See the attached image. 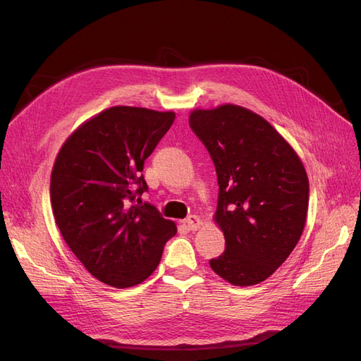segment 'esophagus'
Segmentation results:
<instances>
[{
  "label": "esophagus",
  "instance_id": "34e87169",
  "mask_svg": "<svg viewBox=\"0 0 361 361\" xmlns=\"http://www.w3.org/2000/svg\"><path fill=\"white\" fill-rule=\"evenodd\" d=\"M202 220L197 216V215H190L188 218H185V226H187L190 231H199V228L202 227Z\"/></svg>",
  "mask_w": 361,
  "mask_h": 361
}]
</instances>
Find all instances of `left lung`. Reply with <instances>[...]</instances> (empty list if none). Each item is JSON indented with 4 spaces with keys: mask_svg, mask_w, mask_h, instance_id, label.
<instances>
[{
    "mask_svg": "<svg viewBox=\"0 0 361 361\" xmlns=\"http://www.w3.org/2000/svg\"><path fill=\"white\" fill-rule=\"evenodd\" d=\"M190 126L214 161V220L226 250L211 259L235 286L267 280L300 241L309 209V179L297 152L264 117L226 104L194 110Z\"/></svg>",
    "mask_w": 361,
    "mask_h": 361,
    "instance_id": "left-lung-1",
    "label": "left lung"
}]
</instances>
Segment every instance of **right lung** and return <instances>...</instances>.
<instances>
[{
  "mask_svg": "<svg viewBox=\"0 0 361 361\" xmlns=\"http://www.w3.org/2000/svg\"><path fill=\"white\" fill-rule=\"evenodd\" d=\"M174 117L173 111L111 106L72 133L54 162V218L72 253L105 285L122 289L145 281L178 232L154 204H135L147 191L145 161Z\"/></svg>",
  "mask_w": 361,
  "mask_h": 361,
  "instance_id": "obj_1",
  "label": "right lung"
}]
</instances>
